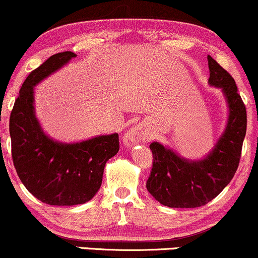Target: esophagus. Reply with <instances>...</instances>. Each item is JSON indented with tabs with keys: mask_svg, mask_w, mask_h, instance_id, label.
<instances>
[{
	"mask_svg": "<svg viewBox=\"0 0 258 258\" xmlns=\"http://www.w3.org/2000/svg\"><path fill=\"white\" fill-rule=\"evenodd\" d=\"M147 136L148 135L146 130H144V127L137 125L132 127V128L123 136V143H125L126 146H132V144L138 143V142L141 141H146Z\"/></svg>",
	"mask_w": 258,
	"mask_h": 258,
	"instance_id": "1",
	"label": "esophagus"
}]
</instances>
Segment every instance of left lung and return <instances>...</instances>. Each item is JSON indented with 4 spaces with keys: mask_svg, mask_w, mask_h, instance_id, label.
Wrapping results in <instances>:
<instances>
[{
    "mask_svg": "<svg viewBox=\"0 0 258 258\" xmlns=\"http://www.w3.org/2000/svg\"><path fill=\"white\" fill-rule=\"evenodd\" d=\"M209 60L211 86L221 87L229 106L228 123L211 153L200 161H188L154 142L153 167L147 189L162 205L193 209L206 205L226 188L238 170L242 142L246 135V108L235 81L211 55Z\"/></svg>",
    "mask_w": 258,
    "mask_h": 258,
    "instance_id": "8db88e82",
    "label": "left lung"
}]
</instances>
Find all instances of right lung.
<instances>
[{
	"instance_id": "right-lung-1",
	"label": "right lung",
	"mask_w": 258,
	"mask_h": 258,
	"mask_svg": "<svg viewBox=\"0 0 258 258\" xmlns=\"http://www.w3.org/2000/svg\"><path fill=\"white\" fill-rule=\"evenodd\" d=\"M76 57L52 55L23 84L10 117L12 159L20 180L44 204L73 206L90 201L99 190L106 161L119 152V135L80 143H58L44 135L34 110V86Z\"/></svg>"
}]
</instances>
